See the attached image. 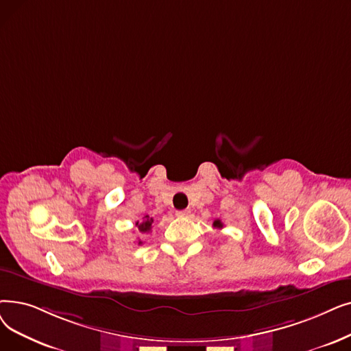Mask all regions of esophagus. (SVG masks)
I'll use <instances>...</instances> for the list:
<instances>
[{
	"instance_id": "esophagus-1",
	"label": "esophagus",
	"mask_w": 351,
	"mask_h": 351,
	"mask_svg": "<svg viewBox=\"0 0 351 351\" xmlns=\"http://www.w3.org/2000/svg\"><path fill=\"white\" fill-rule=\"evenodd\" d=\"M191 213L189 209H184V210H176V217H188Z\"/></svg>"
}]
</instances>
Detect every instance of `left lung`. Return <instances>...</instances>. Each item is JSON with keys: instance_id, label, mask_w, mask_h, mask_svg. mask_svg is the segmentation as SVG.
Instances as JSON below:
<instances>
[{"instance_id": "8db88e82", "label": "left lung", "mask_w": 351, "mask_h": 351, "mask_svg": "<svg viewBox=\"0 0 351 351\" xmlns=\"http://www.w3.org/2000/svg\"><path fill=\"white\" fill-rule=\"evenodd\" d=\"M213 226H215V228H222L223 223L219 219H217V221H213Z\"/></svg>"}]
</instances>
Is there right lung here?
<instances>
[{
  "label": "right lung",
  "instance_id": "obj_1",
  "mask_svg": "<svg viewBox=\"0 0 351 351\" xmlns=\"http://www.w3.org/2000/svg\"><path fill=\"white\" fill-rule=\"evenodd\" d=\"M152 223H154V218H150L149 215H146L142 222H139V221L136 222V226H138V230H139L142 234H145V232H150ZM139 243H142V241H139Z\"/></svg>",
  "mask_w": 351,
  "mask_h": 351
}]
</instances>
